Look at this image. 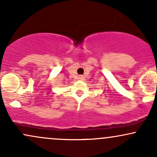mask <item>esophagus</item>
Listing matches in <instances>:
<instances>
[{
    "label": "esophagus",
    "mask_w": 157,
    "mask_h": 157,
    "mask_svg": "<svg viewBox=\"0 0 157 157\" xmlns=\"http://www.w3.org/2000/svg\"><path fill=\"white\" fill-rule=\"evenodd\" d=\"M80 79H81V80H82V76H80Z\"/></svg>",
    "instance_id": "obj_1"
}]
</instances>
